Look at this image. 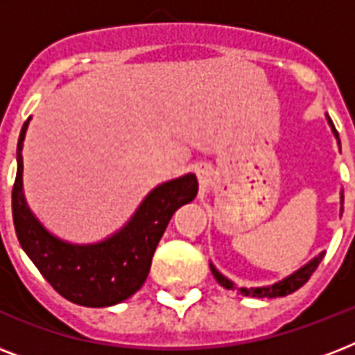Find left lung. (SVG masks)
I'll list each match as a JSON object with an SVG mask.
<instances>
[{
	"label": "left lung",
	"mask_w": 355,
	"mask_h": 355,
	"mask_svg": "<svg viewBox=\"0 0 355 355\" xmlns=\"http://www.w3.org/2000/svg\"><path fill=\"white\" fill-rule=\"evenodd\" d=\"M328 123H330L331 130H334L337 141H339V132L336 130V127H334V123H331L330 118H328ZM339 145H341V141H339ZM341 200H343V195H341ZM322 258H324V252H320L319 256L311 259L308 265H304L302 269H298L297 272H293L291 276H287V278H284V280L275 284V286L252 287V289H245V287H241V289H237V291L241 293L243 297H258V298H276V297H286V295H291V293L300 289V287L309 280V276L313 275L315 269H317L320 261H322ZM210 269H211V275L216 276V280L219 282L225 289H236V286H234L232 282L228 280V278H225V276H223L221 272L214 267V265H210Z\"/></svg>",
	"instance_id": "1"
}]
</instances>
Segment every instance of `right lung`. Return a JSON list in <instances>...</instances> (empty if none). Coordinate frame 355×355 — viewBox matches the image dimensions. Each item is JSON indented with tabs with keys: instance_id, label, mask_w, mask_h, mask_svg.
Instances as JSON below:
<instances>
[{
	"instance_id": "right-lung-1",
	"label": "right lung",
	"mask_w": 355,
	"mask_h": 355,
	"mask_svg": "<svg viewBox=\"0 0 355 355\" xmlns=\"http://www.w3.org/2000/svg\"><path fill=\"white\" fill-rule=\"evenodd\" d=\"M29 119L18 139V171L12 188L16 236L42 276L69 302L105 308L132 297L149 275L153 254L175 210L197 195L195 175H184L150 191L125 227L94 245H71L49 234L27 208L21 182V145Z\"/></svg>"
}]
</instances>
